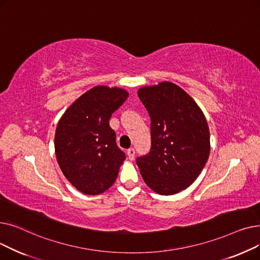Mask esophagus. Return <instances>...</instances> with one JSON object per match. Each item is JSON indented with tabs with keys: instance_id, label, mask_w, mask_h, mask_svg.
<instances>
[{
	"instance_id": "esophagus-1",
	"label": "esophagus",
	"mask_w": 260,
	"mask_h": 260,
	"mask_svg": "<svg viewBox=\"0 0 260 260\" xmlns=\"http://www.w3.org/2000/svg\"><path fill=\"white\" fill-rule=\"evenodd\" d=\"M135 148H133V147H131V148H128L127 149V156H128V159L129 160H134V158H135Z\"/></svg>"
}]
</instances>
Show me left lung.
Listing matches in <instances>:
<instances>
[{
  "mask_svg": "<svg viewBox=\"0 0 260 260\" xmlns=\"http://www.w3.org/2000/svg\"><path fill=\"white\" fill-rule=\"evenodd\" d=\"M151 118V149L136 159L145 183L160 195L192 184L210 155V131L196 102L179 86L162 82L138 90Z\"/></svg>",
  "mask_w": 260,
  "mask_h": 260,
  "instance_id": "obj_1",
  "label": "left lung"
}]
</instances>
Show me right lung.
I'll use <instances>...</instances> for the list:
<instances>
[{"label":"right lung","instance_id":"add662e5","mask_svg":"<svg viewBox=\"0 0 260 260\" xmlns=\"http://www.w3.org/2000/svg\"><path fill=\"white\" fill-rule=\"evenodd\" d=\"M124 89L97 86L77 99L60 119L54 149L64 176L86 195H98L111 187L125 160L116 143L109 119L125 102Z\"/></svg>","mask_w":260,"mask_h":260}]
</instances>
